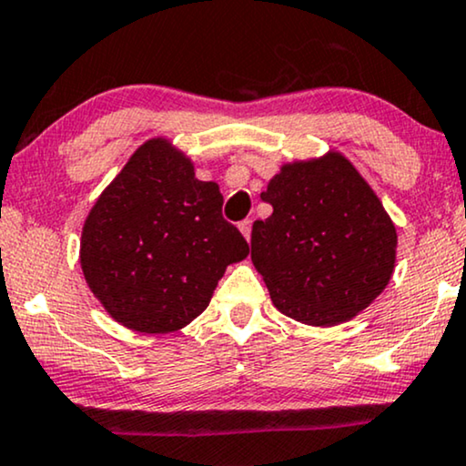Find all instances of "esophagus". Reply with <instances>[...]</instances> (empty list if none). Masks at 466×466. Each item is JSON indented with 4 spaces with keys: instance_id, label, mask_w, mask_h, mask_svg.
I'll list each match as a JSON object with an SVG mask.
<instances>
[{
    "instance_id": "1",
    "label": "esophagus",
    "mask_w": 466,
    "mask_h": 466,
    "mask_svg": "<svg viewBox=\"0 0 466 466\" xmlns=\"http://www.w3.org/2000/svg\"><path fill=\"white\" fill-rule=\"evenodd\" d=\"M239 231H242V235L246 238V242H250V231H252V220H244L238 224Z\"/></svg>"
}]
</instances>
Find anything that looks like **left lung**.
<instances>
[{
  "label": "left lung",
  "mask_w": 466,
  "mask_h": 466,
  "mask_svg": "<svg viewBox=\"0 0 466 466\" xmlns=\"http://www.w3.org/2000/svg\"><path fill=\"white\" fill-rule=\"evenodd\" d=\"M252 224L250 259L274 307L309 326L356 318L393 277L398 231L380 198L339 151L280 166Z\"/></svg>",
  "instance_id": "left-lung-1"
}]
</instances>
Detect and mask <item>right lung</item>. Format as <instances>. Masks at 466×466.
I'll return each instance as SVG.
<instances>
[{
	"mask_svg": "<svg viewBox=\"0 0 466 466\" xmlns=\"http://www.w3.org/2000/svg\"><path fill=\"white\" fill-rule=\"evenodd\" d=\"M248 252L222 218L218 183L198 181L192 159L159 136L136 148L88 211L79 263L112 319L164 335L197 319Z\"/></svg>",
	"mask_w": 466,
	"mask_h": 466,
	"instance_id": "obj_1",
	"label": "right lung"
}]
</instances>
